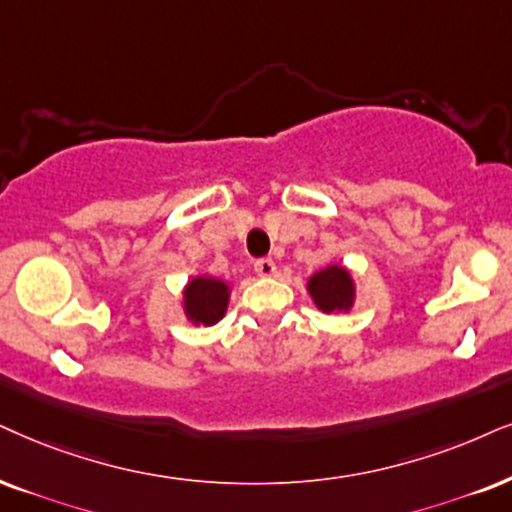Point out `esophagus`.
Instances as JSON below:
<instances>
[{"instance_id": "1", "label": "esophagus", "mask_w": 512, "mask_h": 512, "mask_svg": "<svg viewBox=\"0 0 512 512\" xmlns=\"http://www.w3.org/2000/svg\"><path fill=\"white\" fill-rule=\"evenodd\" d=\"M255 271H257V276H274L276 274V264H274V260H271V257H262V260H255Z\"/></svg>"}]
</instances>
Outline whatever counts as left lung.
<instances>
[{"mask_svg": "<svg viewBox=\"0 0 512 512\" xmlns=\"http://www.w3.org/2000/svg\"><path fill=\"white\" fill-rule=\"evenodd\" d=\"M307 290L321 312H349L354 304L352 274L340 264L316 271L307 281Z\"/></svg>", "mask_w": 512, "mask_h": 512, "instance_id": "left-lung-1", "label": "left lung"}]
</instances>
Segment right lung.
<instances>
[{"label": "right lung", "mask_w": 512, "mask_h": 512, "mask_svg": "<svg viewBox=\"0 0 512 512\" xmlns=\"http://www.w3.org/2000/svg\"><path fill=\"white\" fill-rule=\"evenodd\" d=\"M229 283L219 281L212 276L191 278L189 286L184 288V312L186 319L196 326H215L226 314L229 307Z\"/></svg>", "instance_id": "obj_1"}]
</instances>
